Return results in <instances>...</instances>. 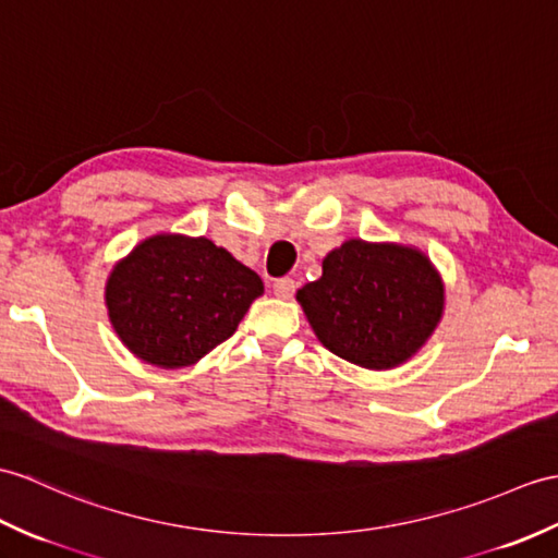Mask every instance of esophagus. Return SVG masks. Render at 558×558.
<instances>
[{"instance_id":"obj_1","label":"esophagus","mask_w":558,"mask_h":558,"mask_svg":"<svg viewBox=\"0 0 558 558\" xmlns=\"http://www.w3.org/2000/svg\"><path fill=\"white\" fill-rule=\"evenodd\" d=\"M294 280L292 278H278L276 282H274V294L276 296H280V300H290V296L294 294Z\"/></svg>"}]
</instances>
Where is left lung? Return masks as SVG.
<instances>
[{"label":"left lung","mask_w":558,"mask_h":558,"mask_svg":"<svg viewBox=\"0 0 558 558\" xmlns=\"http://www.w3.org/2000/svg\"><path fill=\"white\" fill-rule=\"evenodd\" d=\"M296 302L332 354L383 371L404 364L430 338L445 288L418 250L349 240L323 258V276L304 284Z\"/></svg>","instance_id":"8db88e82"}]
</instances>
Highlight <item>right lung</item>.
<instances>
[{"label":"right lung","mask_w":558,"mask_h":558,"mask_svg":"<svg viewBox=\"0 0 558 558\" xmlns=\"http://www.w3.org/2000/svg\"><path fill=\"white\" fill-rule=\"evenodd\" d=\"M262 292V278L211 240L157 235L116 264L107 306L135 356L183 368L226 342Z\"/></svg>","instance_id":"1"}]
</instances>
